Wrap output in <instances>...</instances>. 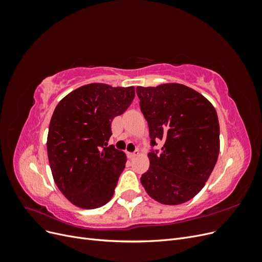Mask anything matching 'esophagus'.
I'll use <instances>...</instances> for the list:
<instances>
[{
    "mask_svg": "<svg viewBox=\"0 0 262 262\" xmlns=\"http://www.w3.org/2000/svg\"><path fill=\"white\" fill-rule=\"evenodd\" d=\"M139 155V150L137 149V150H134L133 153H128V156L130 157V158H134V157H137Z\"/></svg>",
    "mask_w": 262,
    "mask_h": 262,
    "instance_id": "34e87169",
    "label": "esophagus"
}]
</instances>
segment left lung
Returning <instances> with one entry per match:
<instances>
[{"mask_svg":"<svg viewBox=\"0 0 262 262\" xmlns=\"http://www.w3.org/2000/svg\"><path fill=\"white\" fill-rule=\"evenodd\" d=\"M146 119L150 145L149 168L141 184L150 198L181 204L201 191L216 164L220 124L215 108L200 93L177 83L137 87Z\"/></svg>","mask_w":262,"mask_h":262,"instance_id":"1","label":"left lung"}]
</instances>
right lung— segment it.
Wrapping results in <instances>:
<instances>
[{
	"instance_id": "right-lung-1",
	"label": "right lung",
	"mask_w": 262,
	"mask_h": 262,
	"mask_svg": "<svg viewBox=\"0 0 262 262\" xmlns=\"http://www.w3.org/2000/svg\"><path fill=\"white\" fill-rule=\"evenodd\" d=\"M134 87L93 83L78 87L55 107L47 150L55 185L82 209H96L112 199L125 167L122 150L108 146L112 121L134 98Z\"/></svg>"
}]
</instances>
